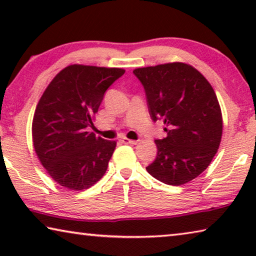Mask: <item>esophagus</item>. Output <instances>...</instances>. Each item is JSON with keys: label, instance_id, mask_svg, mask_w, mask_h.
Here are the masks:
<instances>
[{"label": "esophagus", "instance_id": "1", "mask_svg": "<svg viewBox=\"0 0 256 256\" xmlns=\"http://www.w3.org/2000/svg\"><path fill=\"white\" fill-rule=\"evenodd\" d=\"M122 142L125 144H136L138 141L136 140H130L128 138H122Z\"/></svg>", "mask_w": 256, "mask_h": 256}]
</instances>
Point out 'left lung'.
<instances>
[{"label": "left lung", "instance_id": "left-lung-1", "mask_svg": "<svg viewBox=\"0 0 256 256\" xmlns=\"http://www.w3.org/2000/svg\"><path fill=\"white\" fill-rule=\"evenodd\" d=\"M144 86L151 118L162 120L167 136L156 140L157 158L146 167L168 185L188 183L218 151L222 115L211 84L196 68L174 62L133 71Z\"/></svg>", "mask_w": 256, "mask_h": 256}]
</instances>
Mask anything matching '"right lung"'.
<instances>
[{
    "label": "right lung",
    "mask_w": 256,
    "mask_h": 256,
    "mask_svg": "<svg viewBox=\"0 0 256 256\" xmlns=\"http://www.w3.org/2000/svg\"><path fill=\"white\" fill-rule=\"evenodd\" d=\"M125 73L118 68L73 64L55 76L32 120L34 148L48 175L63 188H92L107 170L116 141L88 132L106 90Z\"/></svg>",
    "instance_id": "right-lung-1"
}]
</instances>
